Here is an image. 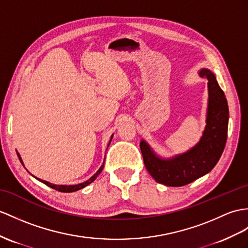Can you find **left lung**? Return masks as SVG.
<instances>
[{
    "instance_id": "1",
    "label": "left lung",
    "mask_w": 248,
    "mask_h": 248,
    "mask_svg": "<svg viewBox=\"0 0 248 248\" xmlns=\"http://www.w3.org/2000/svg\"><path fill=\"white\" fill-rule=\"evenodd\" d=\"M208 80V109L206 127L194 148L170 160L156 156L148 144L141 141L144 164L156 182L167 186H184L208 173L218 163L227 140L228 105L216 77L208 69L200 71Z\"/></svg>"
}]
</instances>
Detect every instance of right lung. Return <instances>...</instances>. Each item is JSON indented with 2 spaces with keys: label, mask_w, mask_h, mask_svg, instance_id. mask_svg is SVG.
Returning <instances> with one entry per match:
<instances>
[{
  "label": "right lung",
  "mask_w": 248,
  "mask_h": 248,
  "mask_svg": "<svg viewBox=\"0 0 248 248\" xmlns=\"http://www.w3.org/2000/svg\"><path fill=\"white\" fill-rule=\"evenodd\" d=\"M111 139H112V136H111ZM111 139H110V141H109V144H110V142H111ZM109 144H108V146H109ZM107 148H108V147H107ZM17 156H19V159H20L21 163H23L19 154H17ZM103 167H104V162H103V165H102V166L100 167V170H99L98 171H96L92 178H90V179L87 180V181H85V182H84V183H80V184H78V185H69V186H67V185H56V184H51V183H49V182H46V181H44V180H40V179H38V180H40L41 182H43V183L46 184L47 186H49V187H51V188L56 189V190H58V191H61V192H72V191H77V190H78V189H82V188H84V187H85V186H87L88 184L93 182V181L95 180V178L99 176V174L101 173L102 170H103Z\"/></svg>",
  "instance_id": "add662e5"
}]
</instances>
